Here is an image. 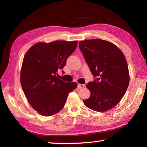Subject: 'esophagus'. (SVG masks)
<instances>
[{
	"label": "esophagus",
	"instance_id": "obj_1",
	"mask_svg": "<svg viewBox=\"0 0 147 147\" xmlns=\"http://www.w3.org/2000/svg\"><path fill=\"white\" fill-rule=\"evenodd\" d=\"M78 88L79 89L84 88H85V85H84V84H78Z\"/></svg>",
	"mask_w": 147,
	"mask_h": 147
}]
</instances>
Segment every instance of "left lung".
Wrapping results in <instances>:
<instances>
[{
  "instance_id": "1",
  "label": "left lung",
  "mask_w": 147,
  "mask_h": 147,
  "mask_svg": "<svg viewBox=\"0 0 147 147\" xmlns=\"http://www.w3.org/2000/svg\"><path fill=\"white\" fill-rule=\"evenodd\" d=\"M79 47L91 73L98 77L87 84L91 94L84 103L98 112L108 111L128 88L130 75L125 56L115 44L100 39L80 41Z\"/></svg>"
}]
</instances>
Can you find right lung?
<instances>
[{"label":"right lung","instance_id":"right-lung-1","mask_svg":"<svg viewBox=\"0 0 147 147\" xmlns=\"http://www.w3.org/2000/svg\"><path fill=\"white\" fill-rule=\"evenodd\" d=\"M78 41L38 42L26 52L21 71V84L29 104L45 117L63 108L68 94L77 87L57 78L59 69L65 65Z\"/></svg>","mask_w":147,"mask_h":147}]
</instances>
